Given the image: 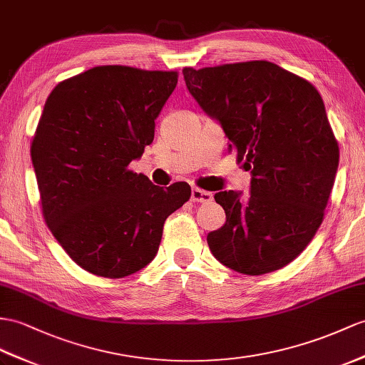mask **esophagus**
Here are the masks:
<instances>
[{"instance_id": "34e87169", "label": "esophagus", "mask_w": 365, "mask_h": 365, "mask_svg": "<svg viewBox=\"0 0 365 365\" xmlns=\"http://www.w3.org/2000/svg\"><path fill=\"white\" fill-rule=\"evenodd\" d=\"M213 200V195L210 192L201 190L198 187L192 189V201L193 202H210Z\"/></svg>"}]
</instances>
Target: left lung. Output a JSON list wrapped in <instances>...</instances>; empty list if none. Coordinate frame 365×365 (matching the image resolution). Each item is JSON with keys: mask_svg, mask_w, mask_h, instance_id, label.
<instances>
[{"mask_svg": "<svg viewBox=\"0 0 365 365\" xmlns=\"http://www.w3.org/2000/svg\"><path fill=\"white\" fill-rule=\"evenodd\" d=\"M187 90L251 170V195L215 193L225 226L207 235L213 257L246 275L291 263L313 240L339 164V145L321 94L308 80L266 60L184 68Z\"/></svg>", "mask_w": 365, "mask_h": 365, "instance_id": "8db88e82", "label": "left lung"}]
</instances>
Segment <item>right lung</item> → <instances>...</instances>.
<instances>
[{
  "mask_svg": "<svg viewBox=\"0 0 365 365\" xmlns=\"http://www.w3.org/2000/svg\"><path fill=\"white\" fill-rule=\"evenodd\" d=\"M176 71L96 66L60 82L31 144L44 221L80 268L122 279L155 259L167 217L190 198L128 165L153 142Z\"/></svg>",
  "mask_w": 365,
  "mask_h": 365,
  "instance_id": "right-lung-1",
  "label": "right lung"
}]
</instances>
